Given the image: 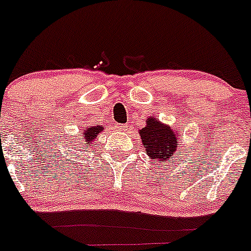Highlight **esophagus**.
<instances>
[{"instance_id": "1", "label": "esophagus", "mask_w": 251, "mask_h": 251, "mask_svg": "<svg viewBox=\"0 0 251 251\" xmlns=\"http://www.w3.org/2000/svg\"><path fill=\"white\" fill-rule=\"evenodd\" d=\"M117 128H118L119 130H122V132H124V130H127L128 126L127 124H118V126H117Z\"/></svg>"}]
</instances>
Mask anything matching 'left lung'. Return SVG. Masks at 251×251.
<instances>
[{
	"instance_id": "left-lung-1",
	"label": "left lung",
	"mask_w": 251,
	"mask_h": 251,
	"mask_svg": "<svg viewBox=\"0 0 251 251\" xmlns=\"http://www.w3.org/2000/svg\"><path fill=\"white\" fill-rule=\"evenodd\" d=\"M138 133L146 154L158 166L166 165L168 159L178 158L177 156L181 154L179 130L161 122L154 115L147 117L146 126Z\"/></svg>"
}]
</instances>
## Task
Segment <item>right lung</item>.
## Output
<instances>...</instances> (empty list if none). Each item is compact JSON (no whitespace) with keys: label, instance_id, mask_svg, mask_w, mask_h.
<instances>
[{"label":"right lung","instance_id":"add662e5","mask_svg":"<svg viewBox=\"0 0 251 251\" xmlns=\"http://www.w3.org/2000/svg\"><path fill=\"white\" fill-rule=\"evenodd\" d=\"M104 130L103 126L100 124H90V126H86V127H83L81 129H79V137L77 139H73L74 143L70 145V150L73 151L72 153H75L74 151H80L76 150V148H81V151H86L89 150L92 146H94L95 139L98 138L99 134ZM75 150H74V148Z\"/></svg>","mask_w":251,"mask_h":251}]
</instances>
